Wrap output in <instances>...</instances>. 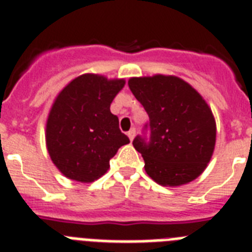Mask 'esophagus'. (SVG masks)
Wrapping results in <instances>:
<instances>
[{
	"label": "esophagus",
	"instance_id": "1",
	"mask_svg": "<svg viewBox=\"0 0 252 252\" xmlns=\"http://www.w3.org/2000/svg\"><path fill=\"white\" fill-rule=\"evenodd\" d=\"M135 134H136V130H135L134 127L131 128L130 131H127V136H128V138H130V140H132V139H134Z\"/></svg>",
	"mask_w": 252,
	"mask_h": 252
}]
</instances>
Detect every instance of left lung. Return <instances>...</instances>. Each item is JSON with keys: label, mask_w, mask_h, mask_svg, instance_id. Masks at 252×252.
Listing matches in <instances>:
<instances>
[{"label": "left lung", "mask_w": 252, "mask_h": 252, "mask_svg": "<svg viewBox=\"0 0 252 252\" xmlns=\"http://www.w3.org/2000/svg\"><path fill=\"white\" fill-rule=\"evenodd\" d=\"M128 87L149 122L132 144L147 174L161 186L178 187L198 178L213 156L216 125L202 96L174 76L130 78Z\"/></svg>", "instance_id": "8db88e82"}]
</instances>
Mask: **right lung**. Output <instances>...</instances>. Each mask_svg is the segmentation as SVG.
Instances as JSON below:
<instances>
[{
	"mask_svg": "<svg viewBox=\"0 0 252 252\" xmlns=\"http://www.w3.org/2000/svg\"><path fill=\"white\" fill-rule=\"evenodd\" d=\"M124 80L97 74L74 78L58 95L46 125V145L66 178L91 183L104 175L118 148L130 143L111 112Z\"/></svg>",
	"mask_w": 252,
	"mask_h": 252,
	"instance_id": "add662e5",
	"label": "right lung"
}]
</instances>
